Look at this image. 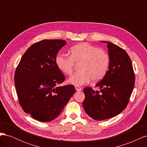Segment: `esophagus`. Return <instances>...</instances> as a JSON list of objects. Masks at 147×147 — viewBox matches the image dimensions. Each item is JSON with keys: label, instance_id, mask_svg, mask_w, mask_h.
<instances>
[{"label": "esophagus", "instance_id": "esophagus-1", "mask_svg": "<svg viewBox=\"0 0 147 147\" xmlns=\"http://www.w3.org/2000/svg\"><path fill=\"white\" fill-rule=\"evenodd\" d=\"M75 90H76L77 91H82V88L80 86H75Z\"/></svg>", "mask_w": 147, "mask_h": 147}]
</instances>
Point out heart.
Listing matches in <instances>:
<instances>
[{
  "label": "heart",
  "instance_id": "1",
  "mask_svg": "<svg viewBox=\"0 0 147 147\" xmlns=\"http://www.w3.org/2000/svg\"><path fill=\"white\" fill-rule=\"evenodd\" d=\"M57 68L65 75L72 74L75 63H82L80 66L81 72L76 73L68 79V83L76 86H82L90 82H99L107 73L110 58L107 53L95 46L83 43L72 47L70 56L59 53L56 57Z\"/></svg>",
  "mask_w": 147,
  "mask_h": 147
}]
</instances>
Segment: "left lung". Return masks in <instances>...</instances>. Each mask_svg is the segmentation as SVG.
<instances>
[{"label":"left lung","instance_id":"8db88e82","mask_svg":"<svg viewBox=\"0 0 147 147\" xmlns=\"http://www.w3.org/2000/svg\"><path fill=\"white\" fill-rule=\"evenodd\" d=\"M107 43L110 64L107 73L96 84L100 91L91 87L83 89L85 98L83 107L95 120H104L117 116L127 107L135 84L132 62L126 51L112 42Z\"/></svg>","mask_w":147,"mask_h":147}]
</instances>
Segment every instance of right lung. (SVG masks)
I'll return each instance as SVG.
<instances>
[{
  "label": "right lung",
  "mask_w": 147,
  "mask_h": 147,
  "mask_svg": "<svg viewBox=\"0 0 147 147\" xmlns=\"http://www.w3.org/2000/svg\"><path fill=\"white\" fill-rule=\"evenodd\" d=\"M66 44L64 40H43L31 45L18 65L15 84L21 107L42 122L55 119L75 92L74 86H58L65 80L56 57Z\"/></svg>",
  "instance_id": "add662e5"
}]
</instances>
